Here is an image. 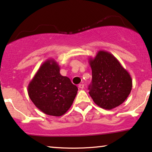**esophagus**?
I'll return each instance as SVG.
<instances>
[{
	"label": "esophagus",
	"instance_id": "esophagus-1",
	"mask_svg": "<svg viewBox=\"0 0 152 152\" xmlns=\"http://www.w3.org/2000/svg\"><path fill=\"white\" fill-rule=\"evenodd\" d=\"M78 87L80 89H83L84 88V85L83 84H80V85H78Z\"/></svg>",
	"mask_w": 152,
	"mask_h": 152
}]
</instances>
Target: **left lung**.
<instances>
[{
	"instance_id": "obj_1",
	"label": "left lung",
	"mask_w": 152,
	"mask_h": 152,
	"mask_svg": "<svg viewBox=\"0 0 152 152\" xmlns=\"http://www.w3.org/2000/svg\"><path fill=\"white\" fill-rule=\"evenodd\" d=\"M89 65L92 80L89 94L94 102L104 110H112L127 99L132 88L129 74L111 53L100 50Z\"/></svg>"
}]
</instances>
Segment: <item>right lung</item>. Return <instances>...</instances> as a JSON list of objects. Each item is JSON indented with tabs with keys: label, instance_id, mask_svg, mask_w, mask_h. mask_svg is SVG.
Here are the masks:
<instances>
[{
	"label": "right lung",
	"instance_id": "right-lung-1",
	"mask_svg": "<svg viewBox=\"0 0 152 152\" xmlns=\"http://www.w3.org/2000/svg\"><path fill=\"white\" fill-rule=\"evenodd\" d=\"M28 95L33 103L45 114L63 116L73 103L78 87L67 76L60 74V67L54 59H48L29 83Z\"/></svg>",
	"mask_w": 152,
	"mask_h": 152
}]
</instances>
